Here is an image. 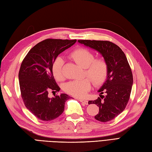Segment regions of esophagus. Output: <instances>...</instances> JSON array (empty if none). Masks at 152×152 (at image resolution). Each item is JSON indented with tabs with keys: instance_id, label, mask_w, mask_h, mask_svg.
<instances>
[{
	"instance_id": "1",
	"label": "esophagus",
	"mask_w": 152,
	"mask_h": 152,
	"mask_svg": "<svg viewBox=\"0 0 152 152\" xmlns=\"http://www.w3.org/2000/svg\"><path fill=\"white\" fill-rule=\"evenodd\" d=\"M78 99V100H79L80 102H82V103L85 104H88V101L86 100H85V99H83V98H77Z\"/></svg>"
}]
</instances>
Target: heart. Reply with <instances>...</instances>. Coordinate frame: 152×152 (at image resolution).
Listing matches in <instances>:
<instances>
[{
  "label": "heart",
  "instance_id": "b5f03b06",
  "mask_svg": "<svg viewBox=\"0 0 152 152\" xmlns=\"http://www.w3.org/2000/svg\"><path fill=\"white\" fill-rule=\"evenodd\" d=\"M70 57L80 67L85 69L84 73L86 77L92 80L95 85L102 84L107 75V66L103 60H94V55L85 48H78L73 51ZM64 60L58 57L52 64V74L58 80L64 79L63 73ZM85 78L67 83L64 85V91L73 96L84 97L91 88V81Z\"/></svg>",
  "mask_w": 152,
  "mask_h": 152
}]
</instances>
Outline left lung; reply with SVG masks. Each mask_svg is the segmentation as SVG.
<instances>
[{
    "mask_svg": "<svg viewBox=\"0 0 152 152\" xmlns=\"http://www.w3.org/2000/svg\"><path fill=\"white\" fill-rule=\"evenodd\" d=\"M78 42L98 52L107 64L106 79L98 91L100 92V97L89 101L88 104L99 107L96 119L109 121L125 110L131 95L133 77L127 59L118 46L110 41L79 40ZM104 91L105 96L102 95Z\"/></svg>",
    "mask_w": 152,
    "mask_h": 152,
    "instance_id": "obj_1",
    "label": "left lung"
}]
</instances>
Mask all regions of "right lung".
Returning <instances> with one entry per match:
<instances>
[{
    "label": "right lung",
    "instance_id": "obj_1",
    "mask_svg": "<svg viewBox=\"0 0 152 152\" xmlns=\"http://www.w3.org/2000/svg\"><path fill=\"white\" fill-rule=\"evenodd\" d=\"M77 40L46 39L31 49L21 63L19 83L25 106L42 121L53 120L64 112L66 94L48 96V92H59L52 74V64L58 56L69 48Z\"/></svg>",
    "mask_w": 152,
    "mask_h": 152
}]
</instances>
